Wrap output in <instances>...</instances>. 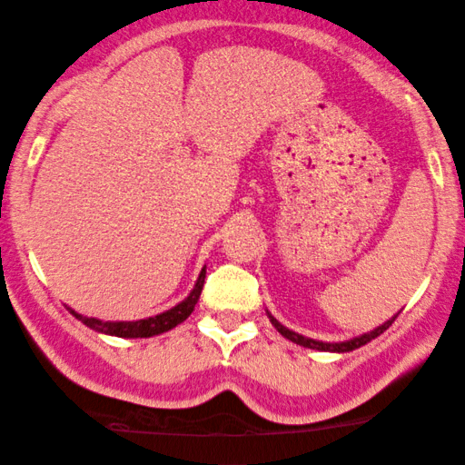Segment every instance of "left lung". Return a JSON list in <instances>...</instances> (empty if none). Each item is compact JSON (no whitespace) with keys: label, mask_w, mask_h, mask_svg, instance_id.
Listing matches in <instances>:
<instances>
[{"label":"left lung","mask_w":465,"mask_h":465,"mask_svg":"<svg viewBox=\"0 0 465 465\" xmlns=\"http://www.w3.org/2000/svg\"><path fill=\"white\" fill-rule=\"evenodd\" d=\"M268 318H270V322H272V325H274V330L279 331L281 336L288 338V341H292V342H296V345L307 347V349H316V351L347 353V351H353V349L367 345V342H371L373 338H378L380 333L387 331L391 322H393L395 318H398V314H395L393 318H389V321H384L382 325H378V327H375V330H371V331L360 333V336H353V338H349V341H341V342H322V341H314V338H307V336H302V333H296V331L288 330V327H285V325H281V322L276 321V318H274L272 314H270V312H268Z\"/></svg>","instance_id":"8db88e82"}]
</instances>
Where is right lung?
Here are the masks:
<instances>
[{
    "label": "right lung",
    "mask_w": 465,
    "mask_h": 465,
    "mask_svg": "<svg viewBox=\"0 0 465 465\" xmlns=\"http://www.w3.org/2000/svg\"><path fill=\"white\" fill-rule=\"evenodd\" d=\"M204 279H206V268H202L195 285H193L191 294L186 296L184 301H180L175 307L163 312V314L140 318V321H101V318H87L78 314V312L72 310V307H67V310H70V314L76 316L83 325H87L90 330L98 333H107V336H118V338H151V336H158V333L173 330V327L180 325V322H184L186 318L191 316V312L195 310L197 301H200L202 288H204Z\"/></svg>",
    "instance_id": "add662e5"
}]
</instances>
